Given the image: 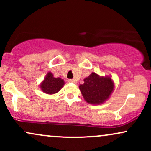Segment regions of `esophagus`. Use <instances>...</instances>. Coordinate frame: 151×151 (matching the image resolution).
I'll list each match as a JSON object with an SVG mask.
<instances>
[{
    "label": "esophagus",
    "instance_id": "34e87169",
    "mask_svg": "<svg viewBox=\"0 0 151 151\" xmlns=\"http://www.w3.org/2000/svg\"><path fill=\"white\" fill-rule=\"evenodd\" d=\"M68 81H69V82H70V83H76L75 80H74V79H69Z\"/></svg>",
    "mask_w": 151,
    "mask_h": 151
}]
</instances>
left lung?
<instances>
[{
    "mask_svg": "<svg viewBox=\"0 0 151 151\" xmlns=\"http://www.w3.org/2000/svg\"><path fill=\"white\" fill-rule=\"evenodd\" d=\"M79 86L84 100L93 105L102 104L111 96L114 89V83L110 76L101 77L92 72Z\"/></svg>",
    "mask_w": 151,
    "mask_h": 151,
    "instance_id": "1",
    "label": "left lung"
}]
</instances>
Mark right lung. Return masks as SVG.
Masks as SVG:
<instances>
[{
    "label": "right lung",
    "instance_id": "obj_1",
    "mask_svg": "<svg viewBox=\"0 0 151 151\" xmlns=\"http://www.w3.org/2000/svg\"><path fill=\"white\" fill-rule=\"evenodd\" d=\"M65 84L64 79L60 77H55L53 74L49 72L46 74L44 80L41 82L40 87L43 92L51 95L58 93Z\"/></svg>",
    "mask_w": 151,
    "mask_h": 151
}]
</instances>
